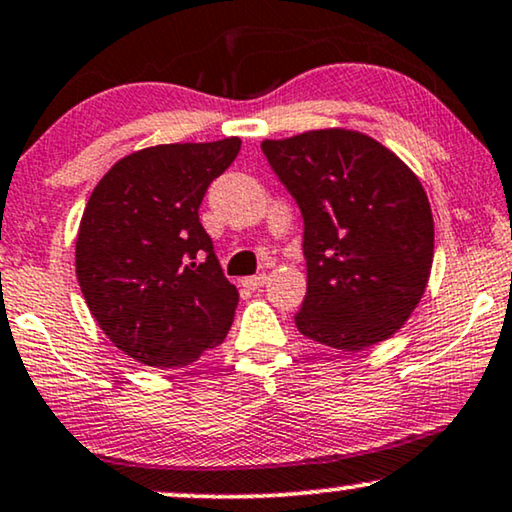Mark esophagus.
Masks as SVG:
<instances>
[{"instance_id": "esophagus-1", "label": "esophagus", "mask_w": 512, "mask_h": 512, "mask_svg": "<svg viewBox=\"0 0 512 512\" xmlns=\"http://www.w3.org/2000/svg\"><path fill=\"white\" fill-rule=\"evenodd\" d=\"M267 281H269V276L267 274H257V276H248L243 281V285L248 290H257V288H262V285H267Z\"/></svg>"}]
</instances>
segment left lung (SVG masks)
Masks as SVG:
<instances>
[{"mask_svg": "<svg viewBox=\"0 0 512 512\" xmlns=\"http://www.w3.org/2000/svg\"><path fill=\"white\" fill-rule=\"evenodd\" d=\"M262 152L304 217L297 330L339 351L393 337L424 297L433 267V215L419 177L349 128L264 140Z\"/></svg>", "mask_w": 512, "mask_h": 512, "instance_id": "left-lung-1", "label": "left lung"}]
</instances>
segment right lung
<instances>
[{"instance_id": "right-lung-1", "label": "right lung", "mask_w": 512, "mask_h": 512, "mask_svg": "<svg viewBox=\"0 0 512 512\" xmlns=\"http://www.w3.org/2000/svg\"><path fill=\"white\" fill-rule=\"evenodd\" d=\"M241 140L175 142L124 156L81 215L77 281L109 342L149 367H185L227 337L238 290L199 222Z\"/></svg>"}]
</instances>
